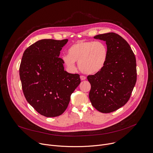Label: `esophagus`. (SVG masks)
<instances>
[{
    "label": "esophagus",
    "instance_id": "obj_1",
    "mask_svg": "<svg viewBox=\"0 0 153 153\" xmlns=\"http://www.w3.org/2000/svg\"><path fill=\"white\" fill-rule=\"evenodd\" d=\"M80 79H81V80H84L86 79V77L84 76H80Z\"/></svg>",
    "mask_w": 153,
    "mask_h": 153
}]
</instances>
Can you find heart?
<instances>
[{
    "label": "heart",
    "instance_id": "obj_1",
    "mask_svg": "<svg viewBox=\"0 0 153 153\" xmlns=\"http://www.w3.org/2000/svg\"><path fill=\"white\" fill-rule=\"evenodd\" d=\"M108 59V50L105 43L100 41L78 40L68 49V55L62 57L64 65L74 71L75 62L83 73L94 75L102 71Z\"/></svg>",
    "mask_w": 153,
    "mask_h": 153
}]
</instances>
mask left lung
<instances>
[{"label": "left lung", "instance_id": "obj_1", "mask_svg": "<svg viewBox=\"0 0 153 153\" xmlns=\"http://www.w3.org/2000/svg\"><path fill=\"white\" fill-rule=\"evenodd\" d=\"M106 42L108 59L104 69L87 77L91 84L89 98L103 113L113 112L129 99L137 80L136 60L128 42L114 33L94 37Z\"/></svg>", "mask_w": 153, "mask_h": 153}]
</instances>
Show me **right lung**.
<instances>
[{
	"label": "right lung",
	"mask_w": 153,
	"mask_h": 153,
	"mask_svg": "<svg viewBox=\"0 0 153 153\" xmlns=\"http://www.w3.org/2000/svg\"><path fill=\"white\" fill-rule=\"evenodd\" d=\"M68 41L40 40L27 48L22 58L19 75L26 100L36 111L47 117L63 113L80 83L78 74L64 70L59 57Z\"/></svg>",
	"instance_id": "1"
}]
</instances>
